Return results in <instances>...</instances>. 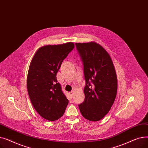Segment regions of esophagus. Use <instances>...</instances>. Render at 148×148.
Wrapping results in <instances>:
<instances>
[{
    "label": "esophagus",
    "instance_id": "1",
    "mask_svg": "<svg viewBox=\"0 0 148 148\" xmlns=\"http://www.w3.org/2000/svg\"><path fill=\"white\" fill-rule=\"evenodd\" d=\"M73 94H74V90H73V91H71V92H69V95H71V97L73 96Z\"/></svg>",
    "mask_w": 148,
    "mask_h": 148
}]
</instances>
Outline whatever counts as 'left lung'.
Here are the masks:
<instances>
[{
	"instance_id": "obj_1",
	"label": "left lung",
	"mask_w": 148,
	"mask_h": 148,
	"mask_svg": "<svg viewBox=\"0 0 148 148\" xmlns=\"http://www.w3.org/2000/svg\"><path fill=\"white\" fill-rule=\"evenodd\" d=\"M83 65L85 80L84 101L79 105L81 114L90 121L104 117L114 101L117 77L109 54L99 44L75 43Z\"/></svg>"
}]
</instances>
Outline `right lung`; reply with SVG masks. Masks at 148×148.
<instances>
[{"label":"right lung","mask_w":148,"mask_h":148,"mask_svg":"<svg viewBox=\"0 0 148 148\" xmlns=\"http://www.w3.org/2000/svg\"><path fill=\"white\" fill-rule=\"evenodd\" d=\"M74 48L73 42L45 45L38 50L31 61L27 77L28 94L35 110L48 121L62 117L68 104L56 74Z\"/></svg>","instance_id":"right-lung-1"}]
</instances>
